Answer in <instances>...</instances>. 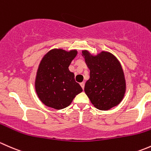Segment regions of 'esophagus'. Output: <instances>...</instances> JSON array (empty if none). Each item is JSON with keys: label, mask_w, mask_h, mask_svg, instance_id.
<instances>
[{"label": "esophagus", "mask_w": 151, "mask_h": 151, "mask_svg": "<svg viewBox=\"0 0 151 151\" xmlns=\"http://www.w3.org/2000/svg\"><path fill=\"white\" fill-rule=\"evenodd\" d=\"M80 85H81V86L82 87V88H83V89H84V86H85L84 82H82V83H81Z\"/></svg>", "instance_id": "34e87169"}]
</instances>
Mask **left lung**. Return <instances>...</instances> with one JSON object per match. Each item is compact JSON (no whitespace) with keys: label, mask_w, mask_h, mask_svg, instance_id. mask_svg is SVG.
<instances>
[{"label":"left lung","mask_w":151,"mask_h":151,"mask_svg":"<svg viewBox=\"0 0 151 151\" xmlns=\"http://www.w3.org/2000/svg\"><path fill=\"white\" fill-rule=\"evenodd\" d=\"M90 70V78L84 91L96 108L107 110L119 105L125 93L124 72L117 59L109 52H102L93 57L83 51Z\"/></svg>","instance_id":"obj_1"}]
</instances>
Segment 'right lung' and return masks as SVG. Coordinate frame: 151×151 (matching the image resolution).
Here are the masks:
<instances>
[{"mask_svg":"<svg viewBox=\"0 0 151 151\" xmlns=\"http://www.w3.org/2000/svg\"><path fill=\"white\" fill-rule=\"evenodd\" d=\"M76 50L67 52L52 49L42 59L37 72L35 90L44 105L60 110L69 106L74 97L83 91L68 69L76 57Z\"/></svg>","mask_w":151,"mask_h":151,"instance_id":"obj_1","label":"right lung"}]
</instances>
